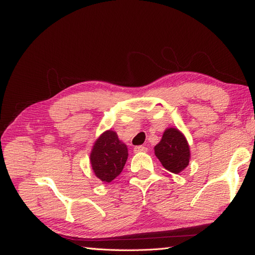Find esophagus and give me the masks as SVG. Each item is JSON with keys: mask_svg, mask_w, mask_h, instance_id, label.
Masks as SVG:
<instances>
[{"mask_svg": "<svg viewBox=\"0 0 255 255\" xmlns=\"http://www.w3.org/2000/svg\"><path fill=\"white\" fill-rule=\"evenodd\" d=\"M134 153H138V152H145L147 151V148L143 147V145H137V147L133 148Z\"/></svg>", "mask_w": 255, "mask_h": 255, "instance_id": "1", "label": "esophagus"}]
</instances>
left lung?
I'll return each mask as SVG.
<instances>
[{
  "label": "left lung",
  "mask_w": 255,
  "mask_h": 255,
  "mask_svg": "<svg viewBox=\"0 0 255 255\" xmlns=\"http://www.w3.org/2000/svg\"><path fill=\"white\" fill-rule=\"evenodd\" d=\"M154 154L167 171L178 174L187 167L191 149L187 139L180 129L166 128L160 142L154 147Z\"/></svg>",
  "instance_id": "left-lung-1"
}]
</instances>
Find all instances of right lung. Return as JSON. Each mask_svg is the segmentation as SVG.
Wrapping results in <instances>:
<instances>
[{"label": "right lung", "instance_id": "right-lung-1", "mask_svg": "<svg viewBox=\"0 0 255 255\" xmlns=\"http://www.w3.org/2000/svg\"><path fill=\"white\" fill-rule=\"evenodd\" d=\"M128 159L127 144L108 129L95 140L90 153L92 170L102 182L111 183L121 174Z\"/></svg>", "mask_w": 255, "mask_h": 255}]
</instances>
